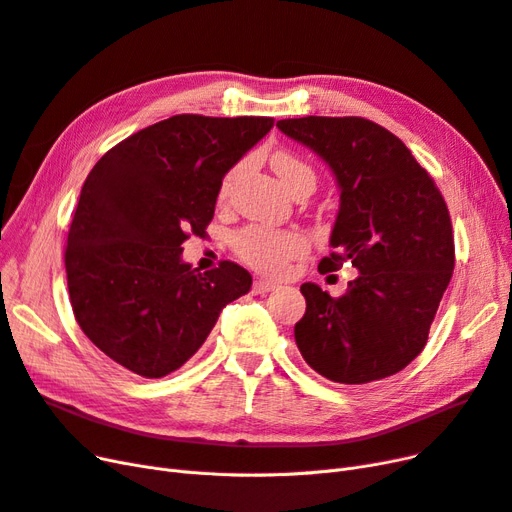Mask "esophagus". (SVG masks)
I'll return each mask as SVG.
<instances>
[{"instance_id":"esophagus-1","label":"esophagus","mask_w":512,"mask_h":512,"mask_svg":"<svg viewBox=\"0 0 512 512\" xmlns=\"http://www.w3.org/2000/svg\"><path fill=\"white\" fill-rule=\"evenodd\" d=\"M274 289H278L274 282H270V280H255V285H253V291L257 293V295H263V293H270V291H274Z\"/></svg>"}]
</instances>
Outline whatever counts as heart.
Segmentation results:
<instances>
[{
	"label": "heart",
	"mask_w": 512,
	"mask_h": 512,
	"mask_svg": "<svg viewBox=\"0 0 512 512\" xmlns=\"http://www.w3.org/2000/svg\"><path fill=\"white\" fill-rule=\"evenodd\" d=\"M274 173L278 175L280 183L291 189L301 179L314 181V170L297 156L289 151H276L270 158ZM232 175H227L223 181V189L230 185ZM234 246L238 255L251 263L253 268L266 272V274H280L287 270V263L297 257L306 249V240L299 234L289 232H272L266 227H249V230L240 232L234 238Z\"/></svg>",
	"instance_id": "1"
}]
</instances>
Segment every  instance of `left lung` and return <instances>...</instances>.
I'll return each instance as SVG.
<instances>
[{"instance_id": "left-lung-1", "label": "left lung", "mask_w": 512, "mask_h": 512, "mask_svg": "<svg viewBox=\"0 0 512 512\" xmlns=\"http://www.w3.org/2000/svg\"><path fill=\"white\" fill-rule=\"evenodd\" d=\"M323 160L339 187V211L318 263L358 276L342 297L301 285L306 314L295 342L306 363L337 384H367L418 356L451 280L453 234L447 204L405 143L365 118L308 116L276 122Z\"/></svg>"}]
</instances>
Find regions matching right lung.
<instances>
[{"instance_id":"add662e5","label":"right lung","mask_w":512,"mask_h":512,"mask_svg":"<svg viewBox=\"0 0 512 512\" xmlns=\"http://www.w3.org/2000/svg\"><path fill=\"white\" fill-rule=\"evenodd\" d=\"M272 118L183 113L124 139L94 164L69 227L65 270L75 320L111 361L164 377L192 358L221 310L251 291L234 261L181 259L215 215L221 181Z\"/></svg>"}]
</instances>
